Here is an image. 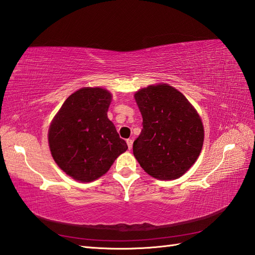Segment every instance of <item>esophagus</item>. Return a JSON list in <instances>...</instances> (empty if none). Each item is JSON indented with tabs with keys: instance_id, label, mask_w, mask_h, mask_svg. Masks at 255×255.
Segmentation results:
<instances>
[{
	"instance_id": "34e87169",
	"label": "esophagus",
	"mask_w": 255,
	"mask_h": 255,
	"mask_svg": "<svg viewBox=\"0 0 255 255\" xmlns=\"http://www.w3.org/2000/svg\"><path fill=\"white\" fill-rule=\"evenodd\" d=\"M127 144H128V149H132V146H133V139H132V138H128V139H127Z\"/></svg>"
}]
</instances>
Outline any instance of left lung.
<instances>
[{"label":"left lung","mask_w":255,"mask_h":255,"mask_svg":"<svg viewBox=\"0 0 255 255\" xmlns=\"http://www.w3.org/2000/svg\"><path fill=\"white\" fill-rule=\"evenodd\" d=\"M143 129L133 143V154L152 178L174 180L199 158L204 127L201 117L178 89L156 84L134 95Z\"/></svg>","instance_id":"left-lung-1"}]
</instances>
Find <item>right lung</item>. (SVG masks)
<instances>
[{"instance_id": "obj_1", "label": "right lung", "mask_w": 255, "mask_h": 255, "mask_svg": "<svg viewBox=\"0 0 255 255\" xmlns=\"http://www.w3.org/2000/svg\"><path fill=\"white\" fill-rule=\"evenodd\" d=\"M112 95L101 87L73 93L50 124L51 155L62 170L81 182H92L109 170L128 149L107 116Z\"/></svg>"}]
</instances>
